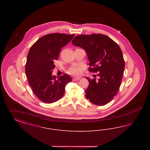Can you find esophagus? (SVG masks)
<instances>
[{"label":"esophagus","mask_w":150,"mask_h":150,"mask_svg":"<svg viewBox=\"0 0 150 150\" xmlns=\"http://www.w3.org/2000/svg\"><path fill=\"white\" fill-rule=\"evenodd\" d=\"M80 79H81V78H80V77H75V78H73V80L74 81H78L79 80H80Z\"/></svg>","instance_id":"1"}]
</instances>
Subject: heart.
Listing matches in <instances>:
<instances>
[{
  "label": "heart",
  "instance_id": "1",
  "mask_svg": "<svg viewBox=\"0 0 150 150\" xmlns=\"http://www.w3.org/2000/svg\"><path fill=\"white\" fill-rule=\"evenodd\" d=\"M70 72L72 74H78L79 72L78 69H71L70 70Z\"/></svg>",
  "mask_w": 150,
  "mask_h": 150
}]
</instances>
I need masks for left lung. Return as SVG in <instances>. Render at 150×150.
Here are the masks:
<instances>
[{"label":"left lung","instance_id":"left-lung-1","mask_svg":"<svg viewBox=\"0 0 150 150\" xmlns=\"http://www.w3.org/2000/svg\"><path fill=\"white\" fill-rule=\"evenodd\" d=\"M72 44L86 51L90 71L97 72L98 79L86 77L89 86L86 97L92 103L102 106L114 98L118 92L125 68L122 53L119 45L108 36L93 34L79 35Z\"/></svg>","mask_w":150,"mask_h":150}]
</instances>
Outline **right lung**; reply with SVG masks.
I'll return each instance as SVG.
<instances>
[{
    "instance_id": "add662e5",
    "label": "right lung",
    "mask_w": 150,
    "mask_h": 150,
    "mask_svg": "<svg viewBox=\"0 0 150 150\" xmlns=\"http://www.w3.org/2000/svg\"><path fill=\"white\" fill-rule=\"evenodd\" d=\"M74 34H50L43 36L29 50L25 72L33 93L44 103H52L64 95L65 86L72 81L71 76L64 74L56 78L52 75L61 48L69 43Z\"/></svg>"
}]
</instances>
